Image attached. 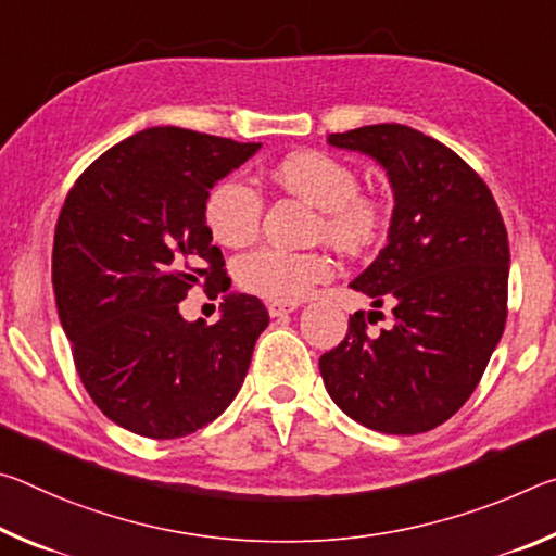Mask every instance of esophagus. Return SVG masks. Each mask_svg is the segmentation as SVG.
I'll return each instance as SVG.
<instances>
[{"label":"esophagus","mask_w":556,"mask_h":556,"mask_svg":"<svg viewBox=\"0 0 556 556\" xmlns=\"http://www.w3.org/2000/svg\"><path fill=\"white\" fill-rule=\"evenodd\" d=\"M269 316L271 318H279V316H287V314H294L296 312V304H269Z\"/></svg>","instance_id":"1"}]
</instances>
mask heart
I'll list each match as a JSON object with an SVG mask.
<instances>
[{
	"mask_svg": "<svg viewBox=\"0 0 556 556\" xmlns=\"http://www.w3.org/2000/svg\"><path fill=\"white\" fill-rule=\"evenodd\" d=\"M277 181L289 193L321 208L316 232L343 250H363L378 240L382 211L370 195L361 193V181L351 166L316 149H304L281 159L275 168ZM260 191L242 178H223L205 195L203 218L215 242L242 248L260 235ZM333 260L324 252H289L260 248L244 255L235 271L242 289L275 304H296L312 294L316 285L333 277Z\"/></svg>",
	"mask_w": 556,
	"mask_h": 556,
	"instance_id": "b5f03b06",
	"label": "heart"
}]
</instances>
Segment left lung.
<instances>
[{"label": "left lung", "instance_id": "obj_1", "mask_svg": "<svg viewBox=\"0 0 556 556\" xmlns=\"http://www.w3.org/2000/svg\"><path fill=\"white\" fill-rule=\"evenodd\" d=\"M388 172L394 208L388 244L351 281L392 326L368 333L357 312L318 361L331 400L382 434H421L464 407L507 318L510 248L491 188L456 152L407 125L328 135Z\"/></svg>", "mask_w": 556, "mask_h": 556}]
</instances>
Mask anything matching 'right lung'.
<instances>
[{
  "instance_id": "1",
  "label": "right lung",
  "mask_w": 556,
  "mask_h": 556,
  "mask_svg": "<svg viewBox=\"0 0 556 556\" xmlns=\"http://www.w3.org/2000/svg\"><path fill=\"white\" fill-rule=\"evenodd\" d=\"M262 144L149 127L96 159L53 235V291L75 370L122 429L178 439L228 409L269 324L257 296L228 294L220 321H186L188 289H230L203 218L205 195Z\"/></svg>"
}]
</instances>
